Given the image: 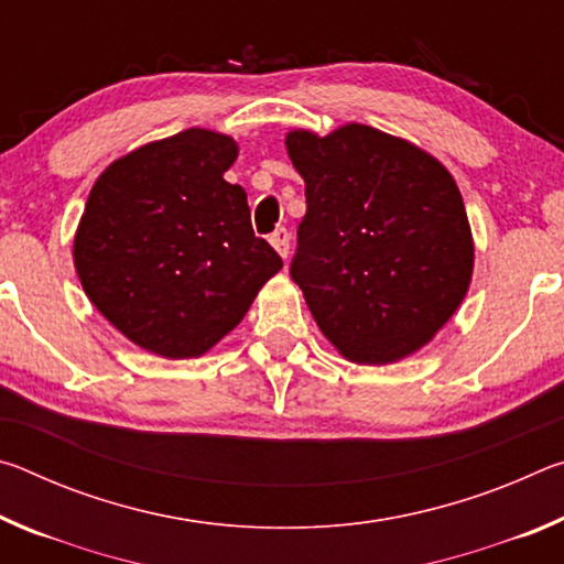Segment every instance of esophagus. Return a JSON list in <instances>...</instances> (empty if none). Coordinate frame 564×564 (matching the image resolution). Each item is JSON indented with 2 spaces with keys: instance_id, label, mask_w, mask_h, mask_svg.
I'll list each match as a JSON object with an SVG mask.
<instances>
[{
  "instance_id": "obj_1",
  "label": "esophagus",
  "mask_w": 564,
  "mask_h": 564,
  "mask_svg": "<svg viewBox=\"0 0 564 564\" xmlns=\"http://www.w3.org/2000/svg\"><path fill=\"white\" fill-rule=\"evenodd\" d=\"M269 241H271V246L275 248V251H279L281 259H289V253H291V236H289V231H285V228H275Z\"/></svg>"
}]
</instances>
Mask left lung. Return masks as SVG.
<instances>
[{"label": "left lung", "instance_id": "1", "mask_svg": "<svg viewBox=\"0 0 564 564\" xmlns=\"http://www.w3.org/2000/svg\"><path fill=\"white\" fill-rule=\"evenodd\" d=\"M305 181L293 281L318 328L360 366L435 338L473 281L475 243L455 178L425 149L366 123L285 133Z\"/></svg>", "mask_w": 564, "mask_h": 564}]
</instances>
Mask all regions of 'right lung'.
<instances>
[{
  "instance_id": "add662e5",
  "label": "right lung",
  "mask_w": 564,
  "mask_h": 564,
  "mask_svg": "<svg viewBox=\"0 0 564 564\" xmlns=\"http://www.w3.org/2000/svg\"><path fill=\"white\" fill-rule=\"evenodd\" d=\"M238 144L212 129L149 141L101 171L74 234L84 293L133 346L198 358L228 336L281 256L256 238L224 174Z\"/></svg>"
}]
</instances>
